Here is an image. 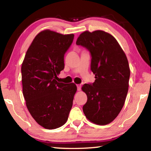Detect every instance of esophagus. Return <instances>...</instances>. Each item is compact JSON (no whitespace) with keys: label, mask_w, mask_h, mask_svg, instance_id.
Listing matches in <instances>:
<instances>
[{"label":"esophagus","mask_w":151,"mask_h":151,"mask_svg":"<svg viewBox=\"0 0 151 151\" xmlns=\"http://www.w3.org/2000/svg\"><path fill=\"white\" fill-rule=\"evenodd\" d=\"M81 89V85H77V90L79 91Z\"/></svg>","instance_id":"34e87169"}]
</instances>
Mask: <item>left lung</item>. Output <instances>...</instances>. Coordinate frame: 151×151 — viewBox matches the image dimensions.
Here are the masks:
<instances>
[{
	"mask_svg": "<svg viewBox=\"0 0 151 151\" xmlns=\"http://www.w3.org/2000/svg\"><path fill=\"white\" fill-rule=\"evenodd\" d=\"M76 44L90 51L91 70L95 75L94 83L82 86L87 96L84 114L96 124L111 123L123 107L129 90L127 56L115 38L103 30H86L79 35Z\"/></svg>",
	"mask_w": 151,
	"mask_h": 151,
	"instance_id": "obj_1",
	"label": "left lung"
}]
</instances>
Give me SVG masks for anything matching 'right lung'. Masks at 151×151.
Segmentation results:
<instances>
[{
	"mask_svg": "<svg viewBox=\"0 0 151 151\" xmlns=\"http://www.w3.org/2000/svg\"><path fill=\"white\" fill-rule=\"evenodd\" d=\"M73 39V34L42 30L33 39L22 64V93L27 107L45 129L62 127L72 108L76 85L58 83L56 79L64 69V55Z\"/></svg>",
	"mask_w": 151,
	"mask_h": 151,
	"instance_id": "1",
	"label": "right lung"
}]
</instances>
